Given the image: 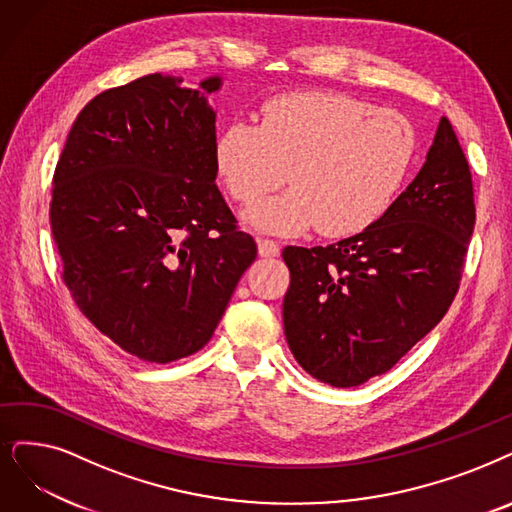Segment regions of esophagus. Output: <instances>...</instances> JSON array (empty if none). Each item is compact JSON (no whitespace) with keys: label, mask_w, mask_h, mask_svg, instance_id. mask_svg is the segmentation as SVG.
<instances>
[{"label":"esophagus","mask_w":512,"mask_h":512,"mask_svg":"<svg viewBox=\"0 0 512 512\" xmlns=\"http://www.w3.org/2000/svg\"><path fill=\"white\" fill-rule=\"evenodd\" d=\"M258 254L262 258L279 256V243L273 241V239H258Z\"/></svg>","instance_id":"esophagus-1"}]
</instances>
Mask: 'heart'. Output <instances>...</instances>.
Instances as JSON below:
<instances>
[{"label":"heart","mask_w":512,"mask_h":512,"mask_svg":"<svg viewBox=\"0 0 512 512\" xmlns=\"http://www.w3.org/2000/svg\"><path fill=\"white\" fill-rule=\"evenodd\" d=\"M418 136L395 111L338 92H292L262 105L260 128L235 121L216 142L229 193L252 203L245 220L271 233L317 224L330 237L359 233L382 218L414 168Z\"/></svg>","instance_id":"b5f03b06"}]
</instances>
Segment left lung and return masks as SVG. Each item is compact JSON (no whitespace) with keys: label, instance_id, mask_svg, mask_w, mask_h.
I'll use <instances>...</instances> for the list:
<instances>
[{"label":"left lung","instance_id":"1","mask_svg":"<svg viewBox=\"0 0 512 512\" xmlns=\"http://www.w3.org/2000/svg\"><path fill=\"white\" fill-rule=\"evenodd\" d=\"M473 229V178L441 117L418 176L372 227L283 250L285 340L302 370L336 388L391 370L454 302Z\"/></svg>","mask_w":512,"mask_h":512}]
</instances>
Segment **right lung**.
Masks as SVG:
<instances>
[{
    "instance_id": "1",
    "label": "right lung",
    "mask_w": 512,
    "mask_h": 512,
    "mask_svg": "<svg viewBox=\"0 0 512 512\" xmlns=\"http://www.w3.org/2000/svg\"><path fill=\"white\" fill-rule=\"evenodd\" d=\"M145 75L81 109L54 172L50 227L79 311L119 349L170 363L208 344L256 241L216 187V111Z\"/></svg>"
}]
</instances>
